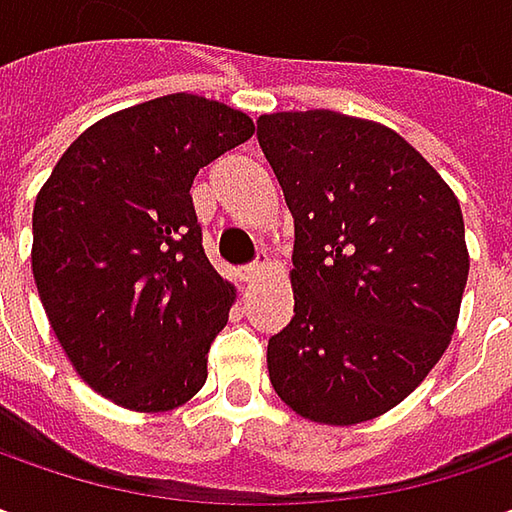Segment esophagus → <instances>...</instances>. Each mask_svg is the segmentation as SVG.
I'll return each instance as SVG.
<instances>
[{
  "label": "esophagus",
  "instance_id": "1",
  "mask_svg": "<svg viewBox=\"0 0 512 512\" xmlns=\"http://www.w3.org/2000/svg\"><path fill=\"white\" fill-rule=\"evenodd\" d=\"M267 270H270V262H267V259H262V262H253L250 267H245L242 279H245V282H259V279L265 276Z\"/></svg>",
  "mask_w": 512,
  "mask_h": 512
}]
</instances>
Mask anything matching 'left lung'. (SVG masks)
<instances>
[{
  "mask_svg": "<svg viewBox=\"0 0 512 512\" xmlns=\"http://www.w3.org/2000/svg\"><path fill=\"white\" fill-rule=\"evenodd\" d=\"M293 213V319L267 342L279 399L362 424L407 399L459 322L470 256L459 199L396 130L336 110L259 116Z\"/></svg>",
  "mask_w": 512,
  "mask_h": 512,
  "instance_id": "left-lung-1",
  "label": "left lung"
}]
</instances>
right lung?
<instances>
[{"instance_id":"right-lung-1","label":"right lung","mask_w":512,"mask_h":512,"mask_svg":"<svg viewBox=\"0 0 512 512\" xmlns=\"http://www.w3.org/2000/svg\"><path fill=\"white\" fill-rule=\"evenodd\" d=\"M222 102L170 93L70 145L33 205V279L65 356L119 407L165 413L207 379L236 287L207 262L190 185L253 136Z\"/></svg>"}]
</instances>
